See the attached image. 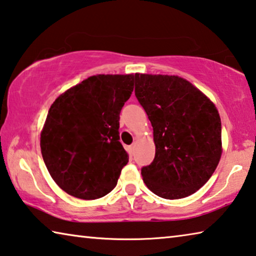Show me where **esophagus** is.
Returning <instances> with one entry per match:
<instances>
[{
	"label": "esophagus",
	"mask_w": 256,
	"mask_h": 256,
	"mask_svg": "<svg viewBox=\"0 0 256 256\" xmlns=\"http://www.w3.org/2000/svg\"><path fill=\"white\" fill-rule=\"evenodd\" d=\"M128 149H130V152H131V154H134V150H136V144H133L130 146Z\"/></svg>",
	"instance_id": "1"
}]
</instances>
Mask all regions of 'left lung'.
<instances>
[{"instance_id":"obj_1","label":"left lung","mask_w":256,"mask_h":256,"mask_svg":"<svg viewBox=\"0 0 256 256\" xmlns=\"http://www.w3.org/2000/svg\"><path fill=\"white\" fill-rule=\"evenodd\" d=\"M136 96L154 130L155 158L141 168L146 186L165 200L200 189L221 157V120L204 93L178 76L136 74Z\"/></svg>"}]
</instances>
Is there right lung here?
<instances>
[{
  "label": "right lung",
  "instance_id": "add662e5",
  "mask_svg": "<svg viewBox=\"0 0 256 256\" xmlns=\"http://www.w3.org/2000/svg\"><path fill=\"white\" fill-rule=\"evenodd\" d=\"M134 75H96L58 96L48 110L40 152L52 179L80 200L115 188L128 156L120 142V114Z\"/></svg>",
  "mask_w": 256,
  "mask_h": 256
}]
</instances>
